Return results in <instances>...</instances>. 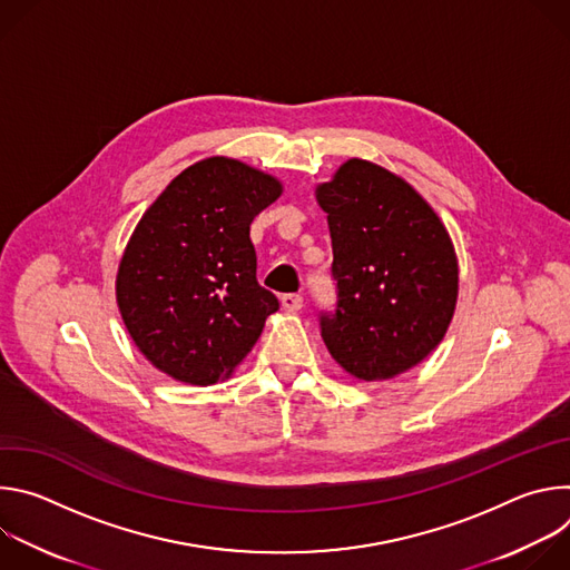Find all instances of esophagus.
<instances>
[{
  "mask_svg": "<svg viewBox=\"0 0 570 570\" xmlns=\"http://www.w3.org/2000/svg\"><path fill=\"white\" fill-rule=\"evenodd\" d=\"M282 306H284V311H288V313H297V311L302 308V295H297V293H286V295H282Z\"/></svg>",
  "mask_w": 570,
  "mask_h": 570,
  "instance_id": "esophagus-1",
  "label": "esophagus"
}]
</instances>
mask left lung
<instances>
[{
    "label": "left lung",
    "mask_w": 570,
    "mask_h": 570,
    "mask_svg": "<svg viewBox=\"0 0 570 570\" xmlns=\"http://www.w3.org/2000/svg\"><path fill=\"white\" fill-rule=\"evenodd\" d=\"M332 234L336 308L320 313L334 361L356 379H392L444 338L458 259L433 207L399 176L347 159L315 189Z\"/></svg>",
    "instance_id": "left-lung-1"
}]
</instances>
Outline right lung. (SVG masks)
Listing matches in <instances>:
<instances>
[{
  "label": "right lung",
  "mask_w": 570,
  "mask_h": 570,
  "mask_svg": "<svg viewBox=\"0 0 570 570\" xmlns=\"http://www.w3.org/2000/svg\"><path fill=\"white\" fill-rule=\"evenodd\" d=\"M279 196L273 176L207 157L146 209L119 264L117 304L157 370L212 385L255 347L279 302L257 282L250 223Z\"/></svg>",
  "instance_id": "obj_1"
}]
</instances>
